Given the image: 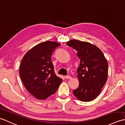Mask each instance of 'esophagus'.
Masks as SVG:
<instances>
[{
  "instance_id": "esophagus-1",
  "label": "esophagus",
  "mask_w": 125,
  "mask_h": 125,
  "mask_svg": "<svg viewBox=\"0 0 125 125\" xmlns=\"http://www.w3.org/2000/svg\"><path fill=\"white\" fill-rule=\"evenodd\" d=\"M65 78L66 79H71V78H72V77H71V76H70V75L65 76Z\"/></svg>"
}]
</instances>
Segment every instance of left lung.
Instances as JSON below:
<instances>
[{
    "label": "left lung",
    "mask_w": 125,
    "mask_h": 125,
    "mask_svg": "<svg viewBox=\"0 0 125 125\" xmlns=\"http://www.w3.org/2000/svg\"><path fill=\"white\" fill-rule=\"evenodd\" d=\"M66 45L77 51L80 59L77 70L79 81L73 93L79 100L92 101L100 94L108 77V63L99 48L90 42L70 40Z\"/></svg>",
    "instance_id": "left-lung-1"
}]
</instances>
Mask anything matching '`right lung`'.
Listing matches in <instances>:
<instances>
[{"instance_id":"1","label":"right lung","mask_w":125,"mask_h":125,"mask_svg":"<svg viewBox=\"0 0 125 125\" xmlns=\"http://www.w3.org/2000/svg\"><path fill=\"white\" fill-rule=\"evenodd\" d=\"M60 44L46 41L35 45L23 57L19 75L24 85L32 95L45 100L53 94L62 79L54 73L51 55Z\"/></svg>"}]
</instances>
